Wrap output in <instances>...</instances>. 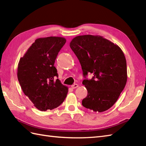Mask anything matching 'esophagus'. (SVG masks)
<instances>
[{
  "label": "esophagus",
  "mask_w": 146,
  "mask_h": 146,
  "mask_svg": "<svg viewBox=\"0 0 146 146\" xmlns=\"http://www.w3.org/2000/svg\"><path fill=\"white\" fill-rule=\"evenodd\" d=\"M78 87V84H73V85H72V88L73 89H75Z\"/></svg>",
  "instance_id": "1"
}]
</instances>
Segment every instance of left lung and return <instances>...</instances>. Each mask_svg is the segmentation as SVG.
<instances>
[{
    "mask_svg": "<svg viewBox=\"0 0 146 146\" xmlns=\"http://www.w3.org/2000/svg\"><path fill=\"white\" fill-rule=\"evenodd\" d=\"M79 60L86 77L93 73L91 80L84 79L88 91L82 105L95 112L110 109L116 102L127 82V65L123 51L117 45L98 35L77 36L70 43Z\"/></svg>",
    "mask_w": 146,
    "mask_h": 146,
    "instance_id": "1",
    "label": "left lung"
}]
</instances>
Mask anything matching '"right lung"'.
Listing matches in <instances>:
<instances>
[{
    "mask_svg": "<svg viewBox=\"0 0 146 146\" xmlns=\"http://www.w3.org/2000/svg\"><path fill=\"white\" fill-rule=\"evenodd\" d=\"M66 43L59 36L35 40L20 59L17 77L23 92L37 109L52 110L62 104L68 87L61 83L54 66L56 56Z\"/></svg>",
    "mask_w": 146,
    "mask_h": 146,
    "instance_id": "obj_1",
    "label": "right lung"
}]
</instances>
